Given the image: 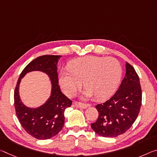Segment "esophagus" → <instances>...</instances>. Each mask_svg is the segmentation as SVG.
Segmentation results:
<instances>
[{"label": "esophagus", "mask_w": 157, "mask_h": 157, "mask_svg": "<svg viewBox=\"0 0 157 157\" xmlns=\"http://www.w3.org/2000/svg\"><path fill=\"white\" fill-rule=\"evenodd\" d=\"M75 105L77 108H83V109H85V108H88V107L90 106L89 104H84V103H79V102H76V103H75Z\"/></svg>", "instance_id": "1"}]
</instances>
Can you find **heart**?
<instances>
[{
    "label": "heart",
    "instance_id": "heart-1",
    "mask_svg": "<svg viewBox=\"0 0 157 157\" xmlns=\"http://www.w3.org/2000/svg\"><path fill=\"white\" fill-rule=\"evenodd\" d=\"M69 70L60 73L59 84L67 96H71L82 86L84 98L96 96L99 101L110 98L117 87L121 75L119 62L112 57L87 56L74 59Z\"/></svg>",
    "mask_w": 157,
    "mask_h": 157
}]
</instances>
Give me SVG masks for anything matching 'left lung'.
Returning <instances> with one entry per match:
<instances>
[{"label": "left lung", "mask_w": 157, "mask_h": 157, "mask_svg": "<svg viewBox=\"0 0 157 157\" xmlns=\"http://www.w3.org/2000/svg\"><path fill=\"white\" fill-rule=\"evenodd\" d=\"M142 103L140 79L126 62V74L118 90L108 101L96 105L98 118L91 126L103 137L114 138L125 133L138 117Z\"/></svg>", "instance_id": "left-lung-1"}]
</instances>
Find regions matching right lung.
Listing matches in <instances>:
<instances>
[{
    "instance_id": "1",
    "label": "right lung",
    "mask_w": 157,
    "mask_h": 157,
    "mask_svg": "<svg viewBox=\"0 0 157 157\" xmlns=\"http://www.w3.org/2000/svg\"><path fill=\"white\" fill-rule=\"evenodd\" d=\"M61 57L59 55H44L32 61L21 72L14 90V107L19 123L29 135L39 140L49 139L59 133L65 121L64 112L72 105V101L62 93L58 84L57 64ZM32 71H40L47 74L52 85L49 98L43 105L34 109L25 106L19 96L21 79Z\"/></svg>"
}]
</instances>
